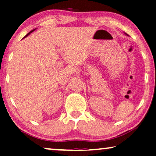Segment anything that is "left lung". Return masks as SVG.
I'll list each match as a JSON object with an SVG mask.
<instances>
[{
	"instance_id": "1",
	"label": "left lung",
	"mask_w": 156,
	"mask_h": 156,
	"mask_svg": "<svg viewBox=\"0 0 156 156\" xmlns=\"http://www.w3.org/2000/svg\"><path fill=\"white\" fill-rule=\"evenodd\" d=\"M124 34H126V35H127V36H129V35H128V34H127L126 33H125V32H124Z\"/></svg>"
}]
</instances>
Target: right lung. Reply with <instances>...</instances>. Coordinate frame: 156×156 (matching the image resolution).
<instances>
[{"mask_svg":"<svg viewBox=\"0 0 156 156\" xmlns=\"http://www.w3.org/2000/svg\"><path fill=\"white\" fill-rule=\"evenodd\" d=\"M35 30H36V29H34V30H32V31H30V32H29V33H28V34H26V35H25V37H24V38H25V37H27V36H28V35H30V34H31V33H32V32H34Z\"/></svg>","mask_w":156,"mask_h":156,"instance_id":"right-lung-1","label":"right lung"}]
</instances>
